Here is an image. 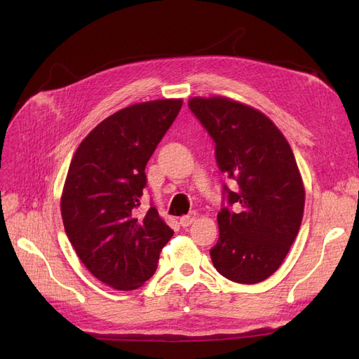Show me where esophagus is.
I'll list each match as a JSON object with an SVG mask.
<instances>
[{
	"label": "esophagus",
	"instance_id": "esophagus-1",
	"mask_svg": "<svg viewBox=\"0 0 359 359\" xmlns=\"http://www.w3.org/2000/svg\"><path fill=\"white\" fill-rule=\"evenodd\" d=\"M194 220H196V212H190L189 215H184V217H181L180 219V224L182 226V227H187L189 224H191Z\"/></svg>",
	"mask_w": 359,
	"mask_h": 359
}]
</instances>
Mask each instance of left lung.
I'll use <instances>...</instances> for the list:
<instances>
[{"label":"left lung","mask_w":359,"mask_h":359,"mask_svg":"<svg viewBox=\"0 0 359 359\" xmlns=\"http://www.w3.org/2000/svg\"><path fill=\"white\" fill-rule=\"evenodd\" d=\"M189 107L214 140L217 166L235 184H223L212 265L235 283H259L283 264L299 231L306 191L295 157L253 107L223 97H194Z\"/></svg>","instance_id":"1"}]
</instances>
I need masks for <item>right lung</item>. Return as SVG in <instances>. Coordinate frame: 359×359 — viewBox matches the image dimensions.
<instances>
[{"mask_svg":"<svg viewBox=\"0 0 359 359\" xmlns=\"http://www.w3.org/2000/svg\"><path fill=\"white\" fill-rule=\"evenodd\" d=\"M182 100L132 104L106 118L72 158L61 196L64 229L90 273L119 290L142 286L156 273L173 231L156 206L140 210L145 166Z\"/></svg>","mask_w":359,"mask_h":359,"instance_id":"obj_1","label":"right lung"}]
</instances>
